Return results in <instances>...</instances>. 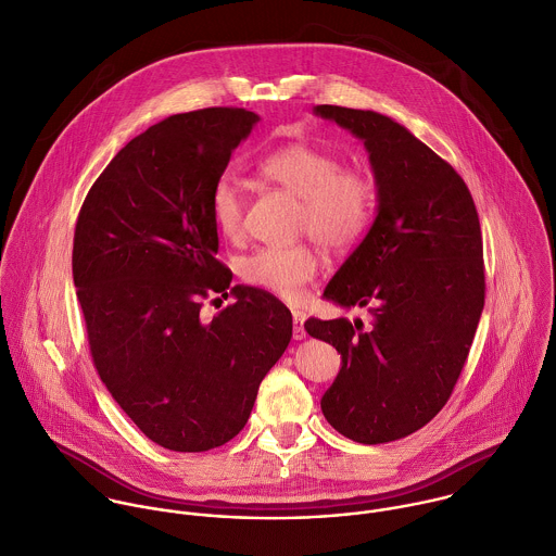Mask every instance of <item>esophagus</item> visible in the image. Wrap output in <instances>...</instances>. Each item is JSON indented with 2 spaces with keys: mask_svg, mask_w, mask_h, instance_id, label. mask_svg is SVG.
Returning a JSON list of instances; mask_svg holds the SVG:
<instances>
[{
  "mask_svg": "<svg viewBox=\"0 0 556 556\" xmlns=\"http://www.w3.org/2000/svg\"><path fill=\"white\" fill-rule=\"evenodd\" d=\"M292 318H294V331H292V336H294V340H303L307 333H305V327H303V320H305V316H303V312H292Z\"/></svg>",
  "mask_w": 556,
  "mask_h": 556,
  "instance_id": "34e87169",
  "label": "esophagus"
}]
</instances>
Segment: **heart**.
<instances>
[{
  "label": "heart",
  "mask_w": 556,
  "mask_h": 556,
  "mask_svg": "<svg viewBox=\"0 0 556 556\" xmlns=\"http://www.w3.org/2000/svg\"><path fill=\"white\" fill-rule=\"evenodd\" d=\"M260 173L301 199L296 231L325 251L344 253L368 233L377 207L375 184L364 170L344 166L333 151L312 142H290L262 157ZM244 214L242 188L233 177H220L212 190V216L218 229L227 238H238ZM318 266V253L307 244L264 247L242 262L240 275L251 286L292 301L316 277Z\"/></svg>",
  "instance_id": "obj_1"
}]
</instances>
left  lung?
Instances as JSON below:
<instances>
[{
    "label": "left lung",
    "instance_id": "left-lung-1",
    "mask_svg": "<svg viewBox=\"0 0 556 556\" xmlns=\"http://www.w3.org/2000/svg\"><path fill=\"white\" fill-rule=\"evenodd\" d=\"M364 140L377 216L325 288L359 318H309L305 331L342 355L320 407L359 444H386L431 422L451 399L485 305L483 236L462 175L407 127L372 110L316 105Z\"/></svg>",
    "mask_w": 556,
    "mask_h": 556
}]
</instances>
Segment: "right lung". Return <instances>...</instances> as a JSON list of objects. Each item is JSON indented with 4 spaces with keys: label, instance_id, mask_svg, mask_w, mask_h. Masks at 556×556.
Listing matches in <instances>:
<instances>
[{
    "label": "right lung",
    "instance_id": "obj_1",
    "mask_svg": "<svg viewBox=\"0 0 556 556\" xmlns=\"http://www.w3.org/2000/svg\"><path fill=\"white\" fill-rule=\"evenodd\" d=\"M257 121L205 108L151 125L103 168L75 223L92 364L134 425L175 453L233 440L292 338L290 309L260 288L227 292L231 270L216 260L212 190ZM210 293L237 303L205 321Z\"/></svg>",
    "mask_w": 556,
    "mask_h": 556
}]
</instances>
